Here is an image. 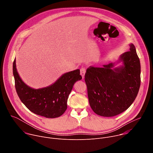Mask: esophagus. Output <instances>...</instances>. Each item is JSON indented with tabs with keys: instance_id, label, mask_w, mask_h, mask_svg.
<instances>
[{
	"instance_id": "esophagus-1",
	"label": "esophagus",
	"mask_w": 153,
	"mask_h": 153,
	"mask_svg": "<svg viewBox=\"0 0 153 153\" xmlns=\"http://www.w3.org/2000/svg\"><path fill=\"white\" fill-rule=\"evenodd\" d=\"M85 73H86V69H85V68H83V67L81 68H80V75L82 76V78L84 77L85 74Z\"/></svg>"
}]
</instances>
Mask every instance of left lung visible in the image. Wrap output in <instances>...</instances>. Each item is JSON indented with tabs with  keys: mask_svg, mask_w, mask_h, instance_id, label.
I'll use <instances>...</instances> for the list:
<instances>
[{
	"mask_svg": "<svg viewBox=\"0 0 153 153\" xmlns=\"http://www.w3.org/2000/svg\"><path fill=\"white\" fill-rule=\"evenodd\" d=\"M129 51L120 55L123 65L113 68L114 63L102 68L90 67L85 80L89 103L93 111L103 117L117 116L131 105L140 86V63L136 48L129 45Z\"/></svg>",
	"mask_w": 153,
	"mask_h": 153,
	"instance_id": "1",
	"label": "left lung"
}]
</instances>
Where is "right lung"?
<instances>
[{
    "instance_id": "obj_1",
    "label": "right lung",
    "mask_w": 153,
    "mask_h": 153,
    "mask_svg": "<svg viewBox=\"0 0 153 153\" xmlns=\"http://www.w3.org/2000/svg\"><path fill=\"white\" fill-rule=\"evenodd\" d=\"M15 88L20 100L30 111L47 118L62 116L67 108V100L74 84L82 79L80 70L63 74L53 84L45 88L34 89L20 77L13 62Z\"/></svg>"
}]
</instances>
